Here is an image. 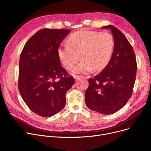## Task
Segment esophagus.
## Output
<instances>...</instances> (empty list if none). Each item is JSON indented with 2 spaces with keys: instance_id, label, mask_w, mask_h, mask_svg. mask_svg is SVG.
I'll return each mask as SVG.
<instances>
[{
  "instance_id": "esophagus-1",
  "label": "esophagus",
  "mask_w": 151,
  "mask_h": 151,
  "mask_svg": "<svg viewBox=\"0 0 151 151\" xmlns=\"http://www.w3.org/2000/svg\"><path fill=\"white\" fill-rule=\"evenodd\" d=\"M80 78H81V76H78V75H75L74 76V78L75 79V80H78V79H80Z\"/></svg>"
}]
</instances>
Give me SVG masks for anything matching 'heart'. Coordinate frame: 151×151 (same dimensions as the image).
Wrapping results in <instances>:
<instances>
[{"label": "heart", "mask_w": 151, "mask_h": 151, "mask_svg": "<svg viewBox=\"0 0 151 151\" xmlns=\"http://www.w3.org/2000/svg\"><path fill=\"white\" fill-rule=\"evenodd\" d=\"M68 45L58 48L61 64L71 69L80 58L82 61L73 70L75 73H88L94 70L99 71L108 65L114 49V39L106 32L81 30L73 33L68 40Z\"/></svg>", "instance_id": "1"}]
</instances>
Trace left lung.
Listing matches in <instances>:
<instances>
[{
	"instance_id": "1",
	"label": "left lung",
	"mask_w": 151,
	"mask_h": 151,
	"mask_svg": "<svg viewBox=\"0 0 151 151\" xmlns=\"http://www.w3.org/2000/svg\"><path fill=\"white\" fill-rule=\"evenodd\" d=\"M110 29L114 40L112 57L99 74L88 80L85 103L88 108L103 114L120 110L131 96L136 76L134 52L125 35L113 25Z\"/></svg>"
}]
</instances>
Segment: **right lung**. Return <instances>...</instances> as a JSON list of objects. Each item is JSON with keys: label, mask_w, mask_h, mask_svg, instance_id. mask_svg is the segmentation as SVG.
Here are the masks:
<instances>
[{"label": "right lung", "mask_w": 151, "mask_h": 151, "mask_svg": "<svg viewBox=\"0 0 151 151\" xmlns=\"http://www.w3.org/2000/svg\"><path fill=\"white\" fill-rule=\"evenodd\" d=\"M71 30L43 29L27 42L19 61V90L30 110L50 117L62 110L65 95L74 85L61 66L58 50Z\"/></svg>", "instance_id": "1"}]
</instances>
